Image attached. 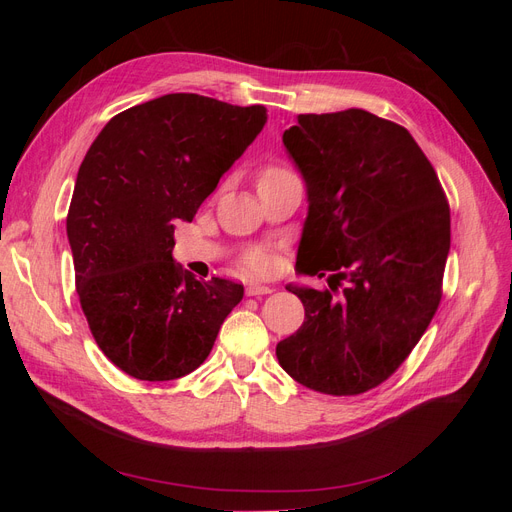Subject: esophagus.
<instances>
[{
  "instance_id": "obj_1",
  "label": "esophagus",
  "mask_w": 512,
  "mask_h": 512,
  "mask_svg": "<svg viewBox=\"0 0 512 512\" xmlns=\"http://www.w3.org/2000/svg\"><path fill=\"white\" fill-rule=\"evenodd\" d=\"M269 292H273V288L265 286V284H250L245 288L247 297H256V294H269Z\"/></svg>"
}]
</instances>
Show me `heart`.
Returning <instances> with one entry per match:
<instances>
[{
	"instance_id": "heart-1",
	"label": "heart",
	"mask_w": 512,
	"mask_h": 512,
	"mask_svg": "<svg viewBox=\"0 0 512 512\" xmlns=\"http://www.w3.org/2000/svg\"><path fill=\"white\" fill-rule=\"evenodd\" d=\"M284 175H288L286 170H280V168H267L265 173L260 175L258 185H260V183H265V181H269V179L284 177ZM245 265H247V269H250L252 273H267V271H269V256H267V254H262V252H254L252 256H247Z\"/></svg>"
}]
</instances>
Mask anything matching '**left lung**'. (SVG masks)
Segmentation results:
<instances>
[{
	"mask_svg": "<svg viewBox=\"0 0 512 512\" xmlns=\"http://www.w3.org/2000/svg\"><path fill=\"white\" fill-rule=\"evenodd\" d=\"M282 141L307 188L297 271L329 275L331 290L286 286L305 320L277 361L307 389L359 395L406 361L436 314L451 211L412 134L363 108L299 115Z\"/></svg>",
	"mask_w": 512,
	"mask_h": 512,
	"instance_id": "1",
	"label": "left lung"
}]
</instances>
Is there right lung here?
Wrapping results in <instances>:
<instances>
[{
	"mask_svg": "<svg viewBox=\"0 0 512 512\" xmlns=\"http://www.w3.org/2000/svg\"><path fill=\"white\" fill-rule=\"evenodd\" d=\"M265 123L260 104L168 94L115 115L91 143L66 230L91 335L128 376L190 374L243 299L241 284L198 282L175 262V226L194 220Z\"/></svg>",
	"mask_w": 512,
	"mask_h": 512,
	"instance_id": "1",
	"label": "right lung"
}]
</instances>
